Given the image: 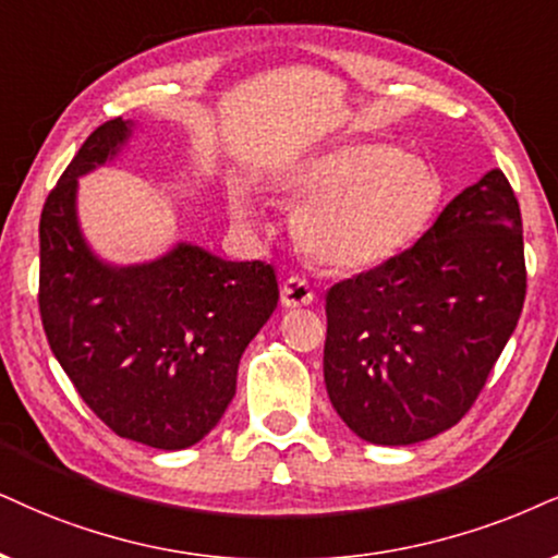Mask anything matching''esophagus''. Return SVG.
I'll return each mask as SVG.
<instances>
[{
	"instance_id": "esophagus-1",
	"label": "esophagus",
	"mask_w": 558,
	"mask_h": 558,
	"mask_svg": "<svg viewBox=\"0 0 558 558\" xmlns=\"http://www.w3.org/2000/svg\"><path fill=\"white\" fill-rule=\"evenodd\" d=\"M313 302V287L305 279L290 277L281 284V305L284 307H307Z\"/></svg>"
}]
</instances>
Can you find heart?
<instances>
[{
	"mask_svg": "<svg viewBox=\"0 0 558 558\" xmlns=\"http://www.w3.org/2000/svg\"><path fill=\"white\" fill-rule=\"evenodd\" d=\"M281 189L302 206L294 240L323 271H375L401 256L422 235L442 198V181L424 157L396 144L360 142L328 149L281 178ZM235 211L253 217L240 196Z\"/></svg>",
	"mask_w": 558,
	"mask_h": 558,
	"instance_id": "obj_1",
	"label": "heart"
}]
</instances>
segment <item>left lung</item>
Wrapping results in <instances>:
<instances>
[{"instance_id": "obj_1", "label": "left lung", "mask_w": 558, "mask_h": 558, "mask_svg": "<svg viewBox=\"0 0 558 558\" xmlns=\"http://www.w3.org/2000/svg\"><path fill=\"white\" fill-rule=\"evenodd\" d=\"M525 302L514 191L501 170L445 206L409 251L326 294L323 377L373 445H414L469 414Z\"/></svg>"}]
</instances>
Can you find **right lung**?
<instances>
[{"mask_svg":"<svg viewBox=\"0 0 558 558\" xmlns=\"http://www.w3.org/2000/svg\"><path fill=\"white\" fill-rule=\"evenodd\" d=\"M134 123L87 136L40 211L38 307L69 380L119 437L183 450L215 429L235 396L245 347L279 302L260 260L178 243L149 264L113 266L87 245L77 178L111 162Z\"/></svg>","mask_w":558,"mask_h":558,"instance_id":"right-lung-1","label":"right lung"}]
</instances>
